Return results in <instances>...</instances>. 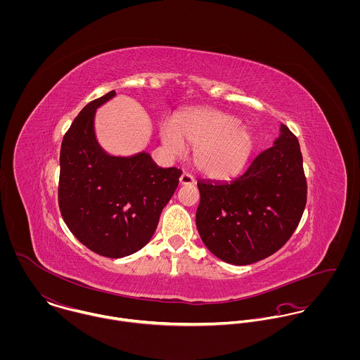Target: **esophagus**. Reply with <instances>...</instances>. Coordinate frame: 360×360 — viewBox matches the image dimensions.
Masks as SVG:
<instances>
[{"mask_svg":"<svg viewBox=\"0 0 360 360\" xmlns=\"http://www.w3.org/2000/svg\"><path fill=\"white\" fill-rule=\"evenodd\" d=\"M180 184H181V186L194 184V177H193L190 173H183V174L180 176Z\"/></svg>","mask_w":360,"mask_h":360,"instance_id":"esophagus-1","label":"esophagus"}]
</instances>
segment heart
<instances>
[{
	"label": "heart",
	"mask_w": 360,
	"mask_h": 360,
	"mask_svg": "<svg viewBox=\"0 0 360 360\" xmlns=\"http://www.w3.org/2000/svg\"><path fill=\"white\" fill-rule=\"evenodd\" d=\"M237 116L217 109H186L172 124H162L160 140L173 153L194 148V165L206 177L229 180L237 176L254 151L252 133Z\"/></svg>",
	"instance_id": "b5f03b06"
}]
</instances>
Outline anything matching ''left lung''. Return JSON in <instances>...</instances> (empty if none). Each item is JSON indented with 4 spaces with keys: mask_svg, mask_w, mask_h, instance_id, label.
Wrapping results in <instances>:
<instances>
[{
    "mask_svg": "<svg viewBox=\"0 0 360 360\" xmlns=\"http://www.w3.org/2000/svg\"><path fill=\"white\" fill-rule=\"evenodd\" d=\"M195 223L214 257L237 266L277 252L292 236L307 205V177L298 139L285 124L273 147L230 183L198 181Z\"/></svg>",
    "mask_w": 360,
    "mask_h": 360,
    "instance_id": "8db88e82",
    "label": "left lung"
}]
</instances>
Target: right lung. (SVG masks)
<instances>
[{"mask_svg": "<svg viewBox=\"0 0 360 360\" xmlns=\"http://www.w3.org/2000/svg\"><path fill=\"white\" fill-rule=\"evenodd\" d=\"M115 96L109 91L87 103L66 131L58 187L60 214L72 234L93 252L113 259L150 243L181 176L177 167H159L146 151L131 156L105 153L94 119Z\"/></svg>", "mask_w": 360, "mask_h": 360, "instance_id": "add662e5", "label": "right lung"}]
</instances>
